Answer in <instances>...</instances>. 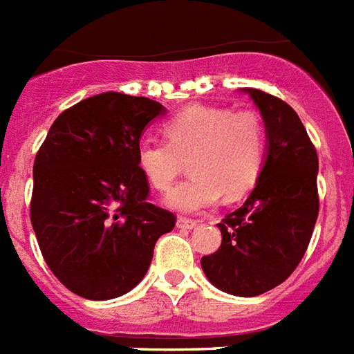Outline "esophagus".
<instances>
[{"instance_id": "1", "label": "esophagus", "mask_w": 354, "mask_h": 354, "mask_svg": "<svg viewBox=\"0 0 354 354\" xmlns=\"http://www.w3.org/2000/svg\"><path fill=\"white\" fill-rule=\"evenodd\" d=\"M177 227L179 230H194L196 222L194 220H187V218H177Z\"/></svg>"}]
</instances>
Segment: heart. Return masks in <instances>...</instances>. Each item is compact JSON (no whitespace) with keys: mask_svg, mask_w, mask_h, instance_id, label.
<instances>
[{"mask_svg":"<svg viewBox=\"0 0 354 354\" xmlns=\"http://www.w3.org/2000/svg\"><path fill=\"white\" fill-rule=\"evenodd\" d=\"M166 142L143 140L136 162L151 187L166 192L190 158L192 177L164 203L180 212L205 211L224 194L237 199L254 188L265 160L267 132L256 111L188 106L164 124Z\"/></svg>","mask_w":354,"mask_h":354,"instance_id":"heart-1","label":"heart"}]
</instances>
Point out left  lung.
I'll list each match as a JSON object with an SVG mask.
<instances>
[{
	"mask_svg": "<svg viewBox=\"0 0 354 354\" xmlns=\"http://www.w3.org/2000/svg\"><path fill=\"white\" fill-rule=\"evenodd\" d=\"M241 91L263 117L265 160L243 207L218 224L222 246L201 268L220 291L257 297L288 280L306 252L319 212V162L291 106L259 89Z\"/></svg>",
	"mask_w": 354,
	"mask_h": 354,
	"instance_id": "obj_1",
	"label": "left lung"
}]
</instances>
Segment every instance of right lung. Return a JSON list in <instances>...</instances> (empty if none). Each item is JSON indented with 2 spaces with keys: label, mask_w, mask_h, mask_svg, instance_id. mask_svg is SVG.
<instances>
[{
  "label": "right lung",
  "mask_w": 354,
  "mask_h": 354,
  "mask_svg": "<svg viewBox=\"0 0 354 354\" xmlns=\"http://www.w3.org/2000/svg\"><path fill=\"white\" fill-rule=\"evenodd\" d=\"M160 102L106 91L54 121L33 164L31 225L44 261L73 293L110 300L147 274L174 212L147 203L136 162L143 130Z\"/></svg>",
  "instance_id": "obj_1"
}]
</instances>
